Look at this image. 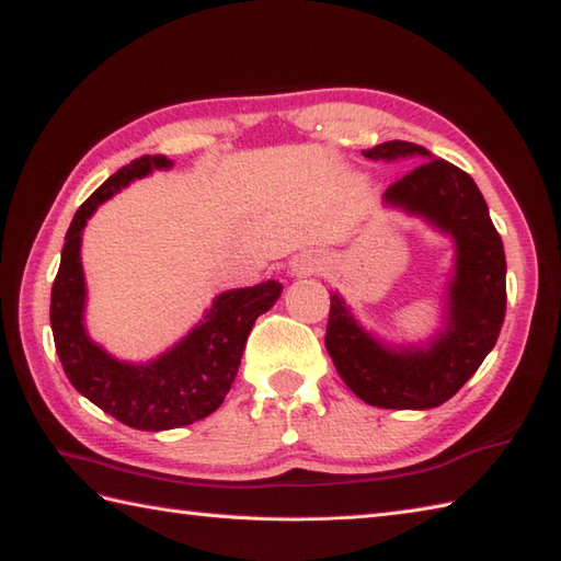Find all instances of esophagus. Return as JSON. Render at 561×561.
<instances>
[{"label":"esophagus","instance_id":"obj_1","mask_svg":"<svg viewBox=\"0 0 561 561\" xmlns=\"http://www.w3.org/2000/svg\"><path fill=\"white\" fill-rule=\"evenodd\" d=\"M320 262L316 257H299L294 260V272L296 274H308V272H316Z\"/></svg>","mask_w":561,"mask_h":561}]
</instances>
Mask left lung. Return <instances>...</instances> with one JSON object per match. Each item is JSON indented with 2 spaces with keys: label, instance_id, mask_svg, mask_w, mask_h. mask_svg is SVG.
I'll use <instances>...</instances> for the list:
<instances>
[{
  "label": "left lung",
  "instance_id": "1",
  "mask_svg": "<svg viewBox=\"0 0 561 561\" xmlns=\"http://www.w3.org/2000/svg\"><path fill=\"white\" fill-rule=\"evenodd\" d=\"M366 159L424 157L386 190V205L424 217L456 241L448 282L446 330L428 347L392 350L356 323L340 294L330 296L325 347L356 398L386 410H428L444 404L492 352L506 316V255L502 236L472 178L412 141H383Z\"/></svg>",
  "mask_w": 561,
  "mask_h": 561
}]
</instances>
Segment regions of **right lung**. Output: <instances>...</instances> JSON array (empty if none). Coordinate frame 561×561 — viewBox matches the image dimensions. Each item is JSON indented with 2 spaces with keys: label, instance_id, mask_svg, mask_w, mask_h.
Segmentation results:
<instances>
[{
  "label": "right lung",
  "instance_id": "obj_1",
  "mask_svg": "<svg viewBox=\"0 0 561 561\" xmlns=\"http://www.w3.org/2000/svg\"><path fill=\"white\" fill-rule=\"evenodd\" d=\"M165 157H141L113 173L96 193L77 209L65 236L62 260L53 284L50 325L55 350L69 383L83 398L99 404L139 432H163L205 420L224 402L241 366L245 340L257 316L279 299V282H262L255 287L224 291L214 299L205 320H199L187 337L171 352L149 364L117 362L83 330L87 284L81 270V231L99 205L111 199L137 178L153 169H171Z\"/></svg>",
  "mask_w": 561,
  "mask_h": 561
}]
</instances>
